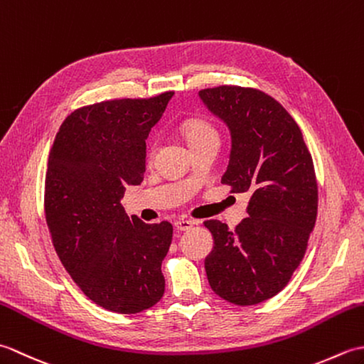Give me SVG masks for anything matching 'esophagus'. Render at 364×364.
<instances>
[{
    "instance_id": "esophagus-1",
    "label": "esophagus",
    "mask_w": 364,
    "mask_h": 364,
    "mask_svg": "<svg viewBox=\"0 0 364 364\" xmlns=\"http://www.w3.org/2000/svg\"><path fill=\"white\" fill-rule=\"evenodd\" d=\"M196 225L194 220H188V219H178L175 220V227L176 230H181V231H186V230H191L192 227Z\"/></svg>"
}]
</instances>
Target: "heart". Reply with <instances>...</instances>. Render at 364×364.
<instances>
[{
    "mask_svg": "<svg viewBox=\"0 0 364 364\" xmlns=\"http://www.w3.org/2000/svg\"><path fill=\"white\" fill-rule=\"evenodd\" d=\"M184 136H186L189 145L196 144L200 141H205V139H211V137H219L218 129H215L210 122L202 120V119H194V120H188L183 125ZM154 149H156V144H151L149 149V156L151 158Z\"/></svg>",
    "mask_w": 364,
    "mask_h": 364,
    "instance_id": "1",
    "label": "heart"
}]
</instances>
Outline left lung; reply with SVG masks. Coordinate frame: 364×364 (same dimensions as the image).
Instances as JSON below:
<instances>
[{"label":"left lung","instance_id":"1","mask_svg":"<svg viewBox=\"0 0 364 364\" xmlns=\"http://www.w3.org/2000/svg\"><path fill=\"white\" fill-rule=\"evenodd\" d=\"M198 95L231 133L222 184L250 196L235 231L205 222L214 237L208 282L230 304L257 305L277 296L304 259L318 214L313 158L296 120L264 92L219 86Z\"/></svg>","mask_w":364,"mask_h":364}]
</instances>
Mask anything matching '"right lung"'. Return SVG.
<instances>
[{
	"mask_svg": "<svg viewBox=\"0 0 364 364\" xmlns=\"http://www.w3.org/2000/svg\"><path fill=\"white\" fill-rule=\"evenodd\" d=\"M173 92L73 111L54 139L45 175V218L58 257L81 291L107 311L134 314L164 296L170 222L123 210L145 172V139Z\"/></svg>",
	"mask_w": 364,
	"mask_h": 364,
	"instance_id": "right-lung-1",
	"label": "right lung"
}]
</instances>
